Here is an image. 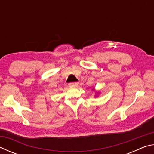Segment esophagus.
I'll list each match as a JSON object with an SVG mask.
<instances>
[{
  "label": "esophagus",
  "mask_w": 154,
  "mask_h": 154,
  "mask_svg": "<svg viewBox=\"0 0 154 154\" xmlns=\"http://www.w3.org/2000/svg\"><path fill=\"white\" fill-rule=\"evenodd\" d=\"M78 85V83L77 82H72V83H69V85L71 87H75L77 86Z\"/></svg>",
  "instance_id": "obj_1"
}]
</instances>
